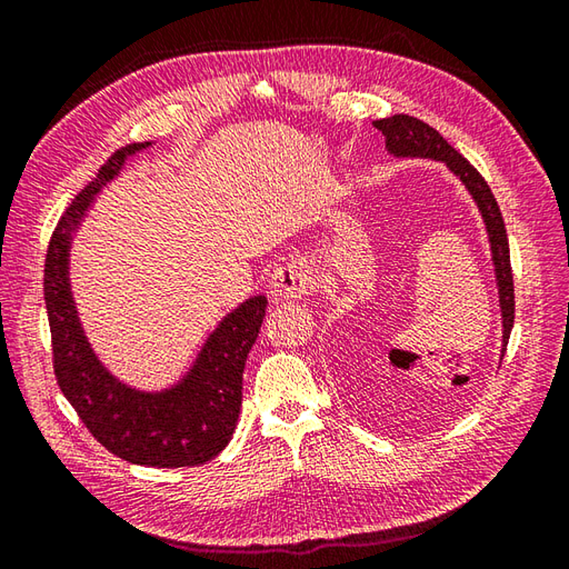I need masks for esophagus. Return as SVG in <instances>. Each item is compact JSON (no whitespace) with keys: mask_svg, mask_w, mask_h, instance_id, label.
<instances>
[{"mask_svg":"<svg viewBox=\"0 0 569 569\" xmlns=\"http://www.w3.org/2000/svg\"><path fill=\"white\" fill-rule=\"evenodd\" d=\"M308 284H311V278H308V268L301 261H289L272 272L270 295L274 299H282V301L301 299L308 295Z\"/></svg>","mask_w":569,"mask_h":569,"instance_id":"esophagus-1","label":"esophagus"}]
</instances>
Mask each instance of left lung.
Masks as SVG:
<instances>
[{
  "mask_svg": "<svg viewBox=\"0 0 569 569\" xmlns=\"http://www.w3.org/2000/svg\"><path fill=\"white\" fill-rule=\"evenodd\" d=\"M377 130L385 134V144L389 157L393 159H429L439 161L468 189L472 197L477 211L485 222L487 239H489V251H491V266H493V278L498 289V306H501V356L506 353L508 337L512 330L515 320V295H512V270H510V249H508V234L503 226L501 209L491 194L489 184L477 173V168L470 166L468 159H462L460 153L443 140V137L429 128L422 120L399 113L380 118L372 123Z\"/></svg>",
  "mask_w": 569,
  "mask_h": 569,
  "instance_id": "left-lung-1",
  "label": "left lung"
}]
</instances>
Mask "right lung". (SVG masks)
Masks as SVG:
<instances>
[{"mask_svg":"<svg viewBox=\"0 0 569 569\" xmlns=\"http://www.w3.org/2000/svg\"><path fill=\"white\" fill-rule=\"evenodd\" d=\"M151 144H130L116 151L68 206L49 239L44 303L59 389L92 437L113 456L134 465L187 468L216 458L232 439L242 408L244 363L266 318L268 299L256 295L222 316L192 366L168 387H132L101 363L78 316L71 247L97 194Z\"/></svg>","mask_w":569,"mask_h":569,"instance_id":"1","label":"right lung"}]
</instances>
